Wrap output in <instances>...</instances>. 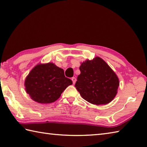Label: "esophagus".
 Instances as JSON below:
<instances>
[{
    "label": "esophagus",
    "instance_id": "34e87169",
    "mask_svg": "<svg viewBox=\"0 0 147 147\" xmlns=\"http://www.w3.org/2000/svg\"><path fill=\"white\" fill-rule=\"evenodd\" d=\"M71 80H72L73 84H74L76 83V77H72V78H71Z\"/></svg>",
    "mask_w": 147,
    "mask_h": 147
}]
</instances>
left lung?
Segmentation results:
<instances>
[{
    "instance_id": "1",
    "label": "left lung",
    "mask_w": 147,
    "mask_h": 147,
    "mask_svg": "<svg viewBox=\"0 0 147 147\" xmlns=\"http://www.w3.org/2000/svg\"><path fill=\"white\" fill-rule=\"evenodd\" d=\"M75 84L80 96L92 104L105 105L115 98L119 86L117 76L107 63L96 57L80 66Z\"/></svg>"
}]
</instances>
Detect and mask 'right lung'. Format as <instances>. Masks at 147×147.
<instances>
[{
  "instance_id": "obj_1",
  "label": "right lung",
  "mask_w": 147,
  "mask_h": 147,
  "mask_svg": "<svg viewBox=\"0 0 147 147\" xmlns=\"http://www.w3.org/2000/svg\"><path fill=\"white\" fill-rule=\"evenodd\" d=\"M71 80L66 77L64 70L49 63L35 67L26 78V92L32 100L40 103H50L59 98Z\"/></svg>"
}]
</instances>
